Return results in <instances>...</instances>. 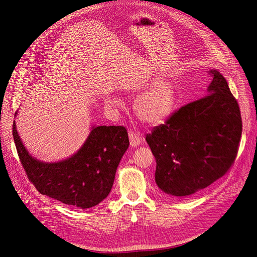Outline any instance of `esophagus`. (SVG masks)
<instances>
[{"instance_id":"obj_1","label":"esophagus","mask_w":257,"mask_h":257,"mask_svg":"<svg viewBox=\"0 0 257 257\" xmlns=\"http://www.w3.org/2000/svg\"><path fill=\"white\" fill-rule=\"evenodd\" d=\"M129 140H130V146L132 148H137L142 143V137L140 134H137L133 131H129Z\"/></svg>"}]
</instances>
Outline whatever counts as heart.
Wrapping results in <instances>:
<instances>
[{"instance_id":"heart-1","label":"heart","mask_w":257,"mask_h":257,"mask_svg":"<svg viewBox=\"0 0 257 257\" xmlns=\"http://www.w3.org/2000/svg\"><path fill=\"white\" fill-rule=\"evenodd\" d=\"M148 85V81H142L137 86L128 87L127 90L136 92L145 89ZM176 103L177 89L175 84L169 79L157 80L137 100L134 112L143 123L158 125L172 114ZM104 104L109 108H117L120 106V101L113 94H106Z\"/></svg>"}]
</instances>
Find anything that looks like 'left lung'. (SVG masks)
<instances>
[{
    "label": "left lung",
    "instance_id": "8db88e82",
    "mask_svg": "<svg viewBox=\"0 0 257 257\" xmlns=\"http://www.w3.org/2000/svg\"><path fill=\"white\" fill-rule=\"evenodd\" d=\"M210 74L208 94L181 107L146 137L156 160L155 182L169 196L202 191L225 175L236 157L239 107L224 76L217 70Z\"/></svg>",
    "mask_w": 257,
    "mask_h": 257
}]
</instances>
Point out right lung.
<instances>
[{
	"label": "right lung",
	"instance_id": "obj_1",
	"mask_svg": "<svg viewBox=\"0 0 257 257\" xmlns=\"http://www.w3.org/2000/svg\"><path fill=\"white\" fill-rule=\"evenodd\" d=\"M12 134L21 163L36 190L66 205L82 209L98 205L109 195L119 161L129 147L124 127L92 126L76 153L59 161L46 163L26 149L16 120Z\"/></svg>",
	"mask_w": 257,
	"mask_h": 257
}]
</instances>
